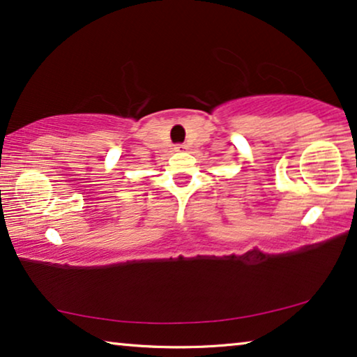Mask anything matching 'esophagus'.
I'll return each instance as SVG.
<instances>
[{"mask_svg": "<svg viewBox=\"0 0 357 357\" xmlns=\"http://www.w3.org/2000/svg\"><path fill=\"white\" fill-rule=\"evenodd\" d=\"M185 149H188V145H184V144H178L176 147H174V150H176V152H184Z\"/></svg>", "mask_w": 357, "mask_h": 357, "instance_id": "obj_1", "label": "esophagus"}]
</instances>
